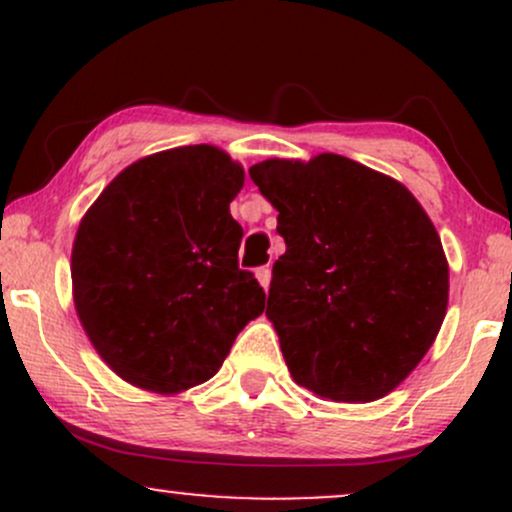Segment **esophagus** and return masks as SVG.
Segmentation results:
<instances>
[{
  "mask_svg": "<svg viewBox=\"0 0 512 512\" xmlns=\"http://www.w3.org/2000/svg\"><path fill=\"white\" fill-rule=\"evenodd\" d=\"M255 276H257V281H260L262 289L267 291V289H269V281H272V269H269V267H260V269H257V272H255Z\"/></svg>",
  "mask_w": 512,
  "mask_h": 512,
  "instance_id": "1",
  "label": "esophagus"
}]
</instances>
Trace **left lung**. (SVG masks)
Wrapping results in <instances>:
<instances>
[{"mask_svg": "<svg viewBox=\"0 0 512 512\" xmlns=\"http://www.w3.org/2000/svg\"><path fill=\"white\" fill-rule=\"evenodd\" d=\"M250 178L279 211L267 317L291 378L332 402H373L419 366L448 310V260L402 182L346 156L269 158Z\"/></svg>", "mask_w": 512, "mask_h": 512, "instance_id": "8db88e82", "label": "left lung"}]
</instances>
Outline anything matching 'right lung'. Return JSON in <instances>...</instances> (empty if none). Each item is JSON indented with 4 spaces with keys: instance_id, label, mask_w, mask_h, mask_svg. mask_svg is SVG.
Here are the masks:
<instances>
[{
    "instance_id": "add662e5",
    "label": "right lung",
    "mask_w": 512,
    "mask_h": 512,
    "mask_svg": "<svg viewBox=\"0 0 512 512\" xmlns=\"http://www.w3.org/2000/svg\"><path fill=\"white\" fill-rule=\"evenodd\" d=\"M245 170L209 144L139 158L101 192L72 250L74 305L110 368L175 395L207 383L264 291L238 267Z\"/></svg>"
}]
</instances>
